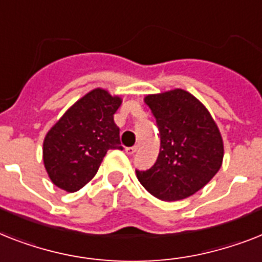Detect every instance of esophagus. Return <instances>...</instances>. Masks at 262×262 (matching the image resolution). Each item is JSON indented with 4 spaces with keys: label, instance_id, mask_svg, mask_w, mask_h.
Returning a JSON list of instances; mask_svg holds the SVG:
<instances>
[{
    "label": "esophagus",
    "instance_id": "esophagus-1",
    "mask_svg": "<svg viewBox=\"0 0 262 262\" xmlns=\"http://www.w3.org/2000/svg\"><path fill=\"white\" fill-rule=\"evenodd\" d=\"M136 150H137V146H129V148H125V152H126V155H135Z\"/></svg>",
    "mask_w": 262,
    "mask_h": 262
}]
</instances>
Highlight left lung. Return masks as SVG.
Listing matches in <instances>:
<instances>
[{"instance_id": "1", "label": "left lung", "mask_w": 262, "mask_h": 262, "mask_svg": "<svg viewBox=\"0 0 262 262\" xmlns=\"http://www.w3.org/2000/svg\"><path fill=\"white\" fill-rule=\"evenodd\" d=\"M160 132V152L148 171H136L153 196L180 201L203 188L222 167L218 125L198 98L182 89L144 98Z\"/></svg>"}]
</instances>
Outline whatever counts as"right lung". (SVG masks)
Instances as JSON below:
<instances>
[{
  "instance_id": "obj_1",
  "label": "right lung",
  "mask_w": 262,
  "mask_h": 262,
  "mask_svg": "<svg viewBox=\"0 0 262 262\" xmlns=\"http://www.w3.org/2000/svg\"><path fill=\"white\" fill-rule=\"evenodd\" d=\"M122 98L97 87L74 103L47 132L42 161L51 182L75 192L97 173L106 152L122 149L114 113Z\"/></svg>"
}]
</instances>
